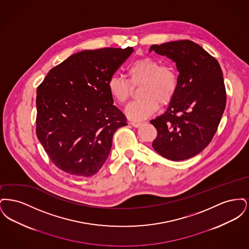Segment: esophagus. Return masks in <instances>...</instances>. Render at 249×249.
I'll return each instance as SVG.
<instances>
[{"label":"esophagus","mask_w":249,"mask_h":249,"mask_svg":"<svg viewBox=\"0 0 249 249\" xmlns=\"http://www.w3.org/2000/svg\"><path fill=\"white\" fill-rule=\"evenodd\" d=\"M131 125L133 127H135V128H138V127H140L142 125V123L141 122H131Z\"/></svg>","instance_id":"1"}]
</instances>
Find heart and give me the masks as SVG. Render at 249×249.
I'll return each mask as SVG.
<instances>
[{
  "instance_id": "obj_1",
  "label": "heart",
  "mask_w": 249,
  "mask_h": 249,
  "mask_svg": "<svg viewBox=\"0 0 249 249\" xmlns=\"http://www.w3.org/2000/svg\"><path fill=\"white\" fill-rule=\"evenodd\" d=\"M128 79L132 86L142 84V100L126 107L125 113L131 120L139 121L155 114L160 105L169 104L177 93L178 73L173 66L160 64L158 59L144 57L131 62L127 68ZM124 77L114 74L108 81L110 95L119 104L130 99L132 87Z\"/></svg>"
}]
</instances>
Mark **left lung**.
<instances>
[{
    "mask_svg": "<svg viewBox=\"0 0 249 249\" xmlns=\"http://www.w3.org/2000/svg\"><path fill=\"white\" fill-rule=\"evenodd\" d=\"M152 51L172 59L179 71L175 97L150 120L158 130L152 146L170 160H184L201 152L217 130L226 107L223 73L217 60L190 40L153 45Z\"/></svg>",
    "mask_w": 249,
    "mask_h": 249,
    "instance_id": "8db88e82",
    "label": "left lung"
}]
</instances>
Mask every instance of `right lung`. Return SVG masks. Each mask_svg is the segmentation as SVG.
Instances as JSON below:
<instances>
[{"instance_id":"add662e5","label":"right lung","mask_w":249,"mask_h":249,"mask_svg":"<svg viewBox=\"0 0 249 249\" xmlns=\"http://www.w3.org/2000/svg\"><path fill=\"white\" fill-rule=\"evenodd\" d=\"M132 48L83 50L51 69L37 88L36 134L53 163L76 177L105 164L113 135L126 126L108 81Z\"/></svg>"}]
</instances>
